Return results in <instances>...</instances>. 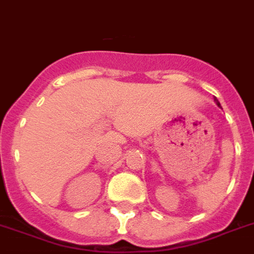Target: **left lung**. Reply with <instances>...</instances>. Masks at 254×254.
Here are the masks:
<instances>
[{
	"mask_svg": "<svg viewBox=\"0 0 254 254\" xmlns=\"http://www.w3.org/2000/svg\"><path fill=\"white\" fill-rule=\"evenodd\" d=\"M215 102L217 103V106H219V107H221V106H220V102H219V101H217V100H216V98H215Z\"/></svg>",
	"mask_w": 254,
	"mask_h": 254,
	"instance_id": "1",
	"label": "left lung"
}]
</instances>
